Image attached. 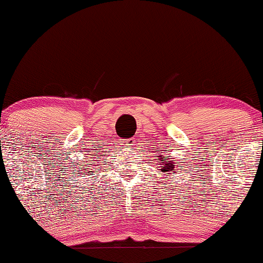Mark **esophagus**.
<instances>
[{"label":"esophagus","mask_w":263,"mask_h":263,"mask_svg":"<svg viewBox=\"0 0 263 263\" xmlns=\"http://www.w3.org/2000/svg\"><path fill=\"white\" fill-rule=\"evenodd\" d=\"M123 145L127 146V147H133V146L135 145V139H134V138L127 139V140H125V141L123 142Z\"/></svg>","instance_id":"obj_1"}]
</instances>
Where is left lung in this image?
Listing matches in <instances>:
<instances>
[{
	"label": "left lung",
	"mask_w": 263,
	"mask_h": 263,
	"mask_svg": "<svg viewBox=\"0 0 263 263\" xmlns=\"http://www.w3.org/2000/svg\"><path fill=\"white\" fill-rule=\"evenodd\" d=\"M161 161H164V160H161ZM167 161V160H166ZM163 167H165V166H163ZM168 170H174V165H171V167L168 166L167 168H166V171H168Z\"/></svg>",
	"instance_id": "8db88e82"
}]
</instances>
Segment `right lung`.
<instances>
[{
	"instance_id": "1",
	"label": "right lung",
	"mask_w": 263,
	"mask_h": 263,
	"mask_svg": "<svg viewBox=\"0 0 263 263\" xmlns=\"http://www.w3.org/2000/svg\"><path fill=\"white\" fill-rule=\"evenodd\" d=\"M86 168H87V167H86ZM86 171H87V170H86Z\"/></svg>"
}]
</instances>
